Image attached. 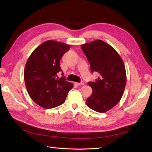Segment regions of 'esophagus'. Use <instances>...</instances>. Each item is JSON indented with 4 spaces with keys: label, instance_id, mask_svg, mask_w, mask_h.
Wrapping results in <instances>:
<instances>
[{
    "label": "esophagus",
    "instance_id": "obj_1",
    "mask_svg": "<svg viewBox=\"0 0 152 152\" xmlns=\"http://www.w3.org/2000/svg\"><path fill=\"white\" fill-rule=\"evenodd\" d=\"M75 84L77 86H82V85H84V82L82 81L81 82H75Z\"/></svg>",
    "mask_w": 152,
    "mask_h": 152
}]
</instances>
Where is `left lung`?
Wrapping results in <instances>:
<instances>
[{
    "label": "left lung",
    "instance_id": "left-lung-1",
    "mask_svg": "<svg viewBox=\"0 0 152 152\" xmlns=\"http://www.w3.org/2000/svg\"><path fill=\"white\" fill-rule=\"evenodd\" d=\"M92 72L99 73L94 82H88L93 93L87 99V107L104 113L115 107L122 97L126 84L124 63L111 45L96 40L81 45Z\"/></svg>",
    "mask_w": 152,
    "mask_h": 152
}]
</instances>
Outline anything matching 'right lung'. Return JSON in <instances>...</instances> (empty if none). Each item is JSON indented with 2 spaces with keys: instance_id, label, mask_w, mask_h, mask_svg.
Wrapping results in <instances>:
<instances>
[{
  "instance_id": "1",
  "label": "right lung",
  "mask_w": 152,
  "mask_h": 152,
  "mask_svg": "<svg viewBox=\"0 0 152 152\" xmlns=\"http://www.w3.org/2000/svg\"><path fill=\"white\" fill-rule=\"evenodd\" d=\"M70 45L52 40L37 48L28 58L24 70L26 88L34 102L44 108H53L65 102L72 83L65 77H58L63 72L59 65L62 56ZM61 74L63 75V73Z\"/></svg>"
}]
</instances>
